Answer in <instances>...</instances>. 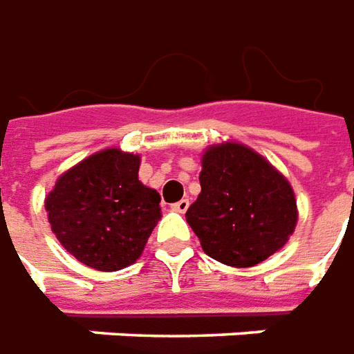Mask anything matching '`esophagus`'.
Wrapping results in <instances>:
<instances>
[{"mask_svg": "<svg viewBox=\"0 0 354 354\" xmlns=\"http://www.w3.org/2000/svg\"><path fill=\"white\" fill-rule=\"evenodd\" d=\"M189 205H190L189 200H179V202H175V204L171 205V209L177 213H185L187 209H189Z\"/></svg>", "mask_w": 354, "mask_h": 354, "instance_id": "34e87169", "label": "esophagus"}]
</instances>
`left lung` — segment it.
I'll list each match as a JSON object with an SVG mask.
<instances>
[{
	"label": "left lung",
	"mask_w": 354,
	"mask_h": 354,
	"mask_svg": "<svg viewBox=\"0 0 354 354\" xmlns=\"http://www.w3.org/2000/svg\"><path fill=\"white\" fill-rule=\"evenodd\" d=\"M200 187L187 223L215 261L253 267L292 236L297 223L292 185L245 145L223 142L205 150Z\"/></svg>",
	"instance_id": "8db88e82"
}]
</instances>
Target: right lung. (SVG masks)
I'll return each mask as SVG.
<instances>
[{
  "instance_id": "right-lung-1",
  "label": "right lung",
  "mask_w": 354,
  "mask_h": 354,
  "mask_svg": "<svg viewBox=\"0 0 354 354\" xmlns=\"http://www.w3.org/2000/svg\"><path fill=\"white\" fill-rule=\"evenodd\" d=\"M139 164L137 154L101 150L62 173L45 198L55 236L91 269L137 261L162 217L160 194L139 181Z\"/></svg>"
}]
</instances>
